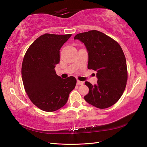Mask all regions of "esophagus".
<instances>
[{
	"label": "esophagus",
	"mask_w": 147,
	"mask_h": 147,
	"mask_svg": "<svg viewBox=\"0 0 147 147\" xmlns=\"http://www.w3.org/2000/svg\"><path fill=\"white\" fill-rule=\"evenodd\" d=\"M77 84H78V85H82V84H83V82H81V81H79V80H77Z\"/></svg>",
	"instance_id": "1"
}]
</instances>
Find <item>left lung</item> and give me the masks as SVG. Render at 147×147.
<instances>
[{
  "mask_svg": "<svg viewBox=\"0 0 147 147\" xmlns=\"http://www.w3.org/2000/svg\"><path fill=\"white\" fill-rule=\"evenodd\" d=\"M78 39L85 45L88 52V69L97 72V84L85 82L89 92L84 97L88 103L99 109L114 105L125 90L127 80L126 57L121 47L105 34L92 30L80 33Z\"/></svg>",
  "mask_w": 147,
  "mask_h": 147,
  "instance_id": "left-lung-1",
  "label": "left lung"
}]
</instances>
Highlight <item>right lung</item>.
Masks as SVG:
<instances>
[{
	"label": "right lung",
	"mask_w": 147,
	"mask_h": 147,
	"mask_svg": "<svg viewBox=\"0 0 147 147\" xmlns=\"http://www.w3.org/2000/svg\"><path fill=\"white\" fill-rule=\"evenodd\" d=\"M72 34H45L31 44L24 55L21 68L25 91L31 102L45 112H54L67 102L77 80L61 78L56 74L59 50Z\"/></svg>",
	"instance_id": "1"
}]
</instances>
